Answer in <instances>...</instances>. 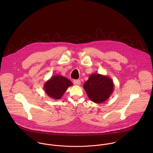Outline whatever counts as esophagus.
I'll use <instances>...</instances> for the list:
<instances>
[{
    "instance_id": "34e87169",
    "label": "esophagus",
    "mask_w": 153,
    "mask_h": 153,
    "mask_svg": "<svg viewBox=\"0 0 153 153\" xmlns=\"http://www.w3.org/2000/svg\"><path fill=\"white\" fill-rule=\"evenodd\" d=\"M74 84L75 85H79L81 84V81L79 79H75L74 81Z\"/></svg>"
}]
</instances>
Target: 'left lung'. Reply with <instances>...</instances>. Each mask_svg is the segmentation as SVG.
Returning a JSON list of instances; mask_svg holds the SVG:
<instances>
[{
	"label": "left lung",
	"instance_id": "left-lung-1",
	"mask_svg": "<svg viewBox=\"0 0 153 153\" xmlns=\"http://www.w3.org/2000/svg\"><path fill=\"white\" fill-rule=\"evenodd\" d=\"M84 88L92 102L101 104L110 97L114 89V84L112 79L108 76L93 74L84 84Z\"/></svg>",
	"mask_w": 153,
	"mask_h": 153
}]
</instances>
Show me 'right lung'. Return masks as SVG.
Returning a JSON list of instances; mask_svg holds the SVG:
<instances>
[{"label": "right lung", "instance_id": "1", "mask_svg": "<svg viewBox=\"0 0 153 153\" xmlns=\"http://www.w3.org/2000/svg\"><path fill=\"white\" fill-rule=\"evenodd\" d=\"M72 82L62 75H53L44 84L45 93L51 98L59 100L65 94L69 87L72 85Z\"/></svg>", "mask_w": 153, "mask_h": 153}]
</instances>
